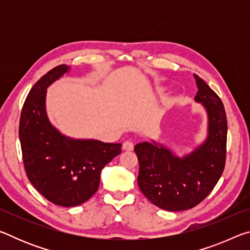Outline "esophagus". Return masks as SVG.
Wrapping results in <instances>:
<instances>
[{
    "label": "esophagus",
    "instance_id": "obj_1",
    "mask_svg": "<svg viewBox=\"0 0 250 250\" xmlns=\"http://www.w3.org/2000/svg\"><path fill=\"white\" fill-rule=\"evenodd\" d=\"M133 146H134V145L132 141L126 140L124 142V145H122V149L125 151H131V150H133Z\"/></svg>",
    "mask_w": 250,
    "mask_h": 250
}]
</instances>
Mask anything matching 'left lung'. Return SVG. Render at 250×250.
I'll return each instance as SVG.
<instances>
[{"label":"left lung","instance_id":"obj_1","mask_svg":"<svg viewBox=\"0 0 250 250\" xmlns=\"http://www.w3.org/2000/svg\"><path fill=\"white\" fill-rule=\"evenodd\" d=\"M194 77L198 87L195 100L202 103L208 116L206 141L184 158H177L155 142L134 146L140 191L155 206L170 211L193 208L205 200L221 179L226 162L225 108L204 80Z\"/></svg>","mask_w":250,"mask_h":250}]
</instances>
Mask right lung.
Segmentation results:
<instances>
[{"label":"right lung","mask_w":250,"mask_h":250,"mask_svg":"<svg viewBox=\"0 0 250 250\" xmlns=\"http://www.w3.org/2000/svg\"><path fill=\"white\" fill-rule=\"evenodd\" d=\"M69 70L59 65L34 84L20 119V141L27 179L55 205L83 204L98 191L100 172L121 153V143L67 138L49 124L45 110L46 89Z\"/></svg>","instance_id":"obj_1"}]
</instances>
